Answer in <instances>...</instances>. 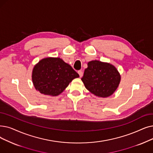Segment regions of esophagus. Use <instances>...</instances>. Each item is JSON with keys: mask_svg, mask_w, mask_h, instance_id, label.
Listing matches in <instances>:
<instances>
[{"mask_svg": "<svg viewBox=\"0 0 153 153\" xmlns=\"http://www.w3.org/2000/svg\"><path fill=\"white\" fill-rule=\"evenodd\" d=\"M78 74H79V76H80L81 77L82 76V75H83V72H82V71H79L78 72Z\"/></svg>", "mask_w": 153, "mask_h": 153, "instance_id": "1", "label": "esophagus"}]
</instances>
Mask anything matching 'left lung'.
I'll return each instance as SVG.
<instances>
[{
  "mask_svg": "<svg viewBox=\"0 0 153 153\" xmlns=\"http://www.w3.org/2000/svg\"><path fill=\"white\" fill-rule=\"evenodd\" d=\"M81 80L85 88L93 94L107 97L117 89L121 76L113 65L95 60L88 63Z\"/></svg>",
  "mask_w": 153,
  "mask_h": 153,
  "instance_id": "left-lung-1",
  "label": "left lung"
}]
</instances>
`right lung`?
<instances>
[{"label":"right lung","mask_w":153,"mask_h":153,"mask_svg":"<svg viewBox=\"0 0 153 153\" xmlns=\"http://www.w3.org/2000/svg\"><path fill=\"white\" fill-rule=\"evenodd\" d=\"M79 75L59 57H47L40 61L32 70V80L41 94L56 96Z\"/></svg>","instance_id":"right-lung-1"}]
</instances>
